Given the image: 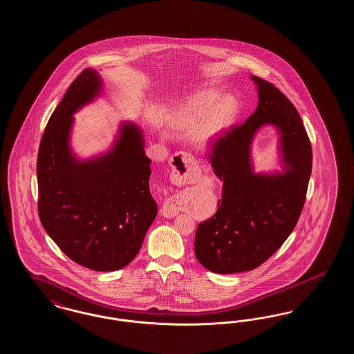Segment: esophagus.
Wrapping results in <instances>:
<instances>
[{
    "label": "esophagus",
    "instance_id": "esophagus-1",
    "mask_svg": "<svg viewBox=\"0 0 354 354\" xmlns=\"http://www.w3.org/2000/svg\"><path fill=\"white\" fill-rule=\"evenodd\" d=\"M171 179L175 183L179 185H187V183H194L198 180L199 175H201V169L198 167L195 159L187 153V152H179L176 153L171 162ZM162 215L165 218H174L178 215V209L175 207V204L167 201L162 207Z\"/></svg>",
    "mask_w": 354,
    "mask_h": 354
}]
</instances>
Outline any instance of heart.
I'll use <instances>...</instances> for the list:
<instances>
[{"instance_id": "b5f03b06", "label": "heart", "mask_w": 354, "mask_h": 354, "mask_svg": "<svg viewBox=\"0 0 354 354\" xmlns=\"http://www.w3.org/2000/svg\"><path fill=\"white\" fill-rule=\"evenodd\" d=\"M236 114L234 97L224 95L219 88H203L175 107L171 123L179 130H194V142L207 147L225 134Z\"/></svg>"}]
</instances>
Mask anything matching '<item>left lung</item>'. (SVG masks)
<instances>
[{
  "instance_id": "1",
  "label": "left lung",
  "mask_w": 354,
  "mask_h": 354,
  "mask_svg": "<svg viewBox=\"0 0 354 354\" xmlns=\"http://www.w3.org/2000/svg\"><path fill=\"white\" fill-rule=\"evenodd\" d=\"M251 80L257 107L214 146L211 165L223 180V195L216 214L195 235L196 259L215 273L254 270L283 245L303 211L312 172V147L296 107L273 84ZM266 125L279 134L281 171L252 167V139Z\"/></svg>"
}]
</instances>
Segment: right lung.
Instances as JSON below:
<instances>
[{
    "label": "right lung",
    "mask_w": 354,
    "mask_h": 354,
    "mask_svg": "<svg viewBox=\"0 0 354 354\" xmlns=\"http://www.w3.org/2000/svg\"><path fill=\"white\" fill-rule=\"evenodd\" d=\"M102 90L100 73L84 68L51 114L37 159L38 214L73 261L111 272L139 252L158 205L149 185L151 159L134 122H122L113 146L100 155L80 159L71 149L74 114Z\"/></svg>",
    "instance_id": "right-lung-1"
}]
</instances>
